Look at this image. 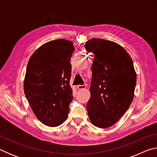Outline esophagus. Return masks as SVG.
Here are the masks:
<instances>
[{
	"label": "esophagus",
	"mask_w": 157,
	"mask_h": 157,
	"mask_svg": "<svg viewBox=\"0 0 157 157\" xmlns=\"http://www.w3.org/2000/svg\"><path fill=\"white\" fill-rule=\"evenodd\" d=\"M78 90H82V89H84L86 87V84H83V85H78Z\"/></svg>",
	"instance_id": "34e87169"
}]
</instances>
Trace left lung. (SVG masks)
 Returning a JSON list of instances; mask_svg holds the SVG:
<instances>
[{
  "label": "left lung",
  "mask_w": 157,
  "mask_h": 157,
  "mask_svg": "<svg viewBox=\"0 0 157 157\" xmlns=\"http://www.w3.org/2000/svg\"><path fill=\"white\" fill-rule=\"evenodd\" d=\"M84 48L95 55L87 111L94 125L107 128L115 124L131 105L136 74L129 55L115 42L94 38Z\"/></svg>",
  "instance_id": "8db88e82"
}]
</instances>
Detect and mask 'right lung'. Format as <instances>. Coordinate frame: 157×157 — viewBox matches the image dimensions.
Here are the masks:
<instances>
[{
    "instance_id": "right-lung-1",
    "label": "right lung",
    "mask_w": 157,
    "mask_h": 157,
    "mask_svg": "<svg viewBox=\"0 0 157 157\" xmlns=\"http://www.w3.org/2000/svg\"><path fill=\"white\" fill-rule=\"evenodd\" d=\"M74 50L72 41L56 39L42 45L28 62L24 94L36 118L47 126L60 125L68 115Z\"/></svg>"
}]
</instances>
